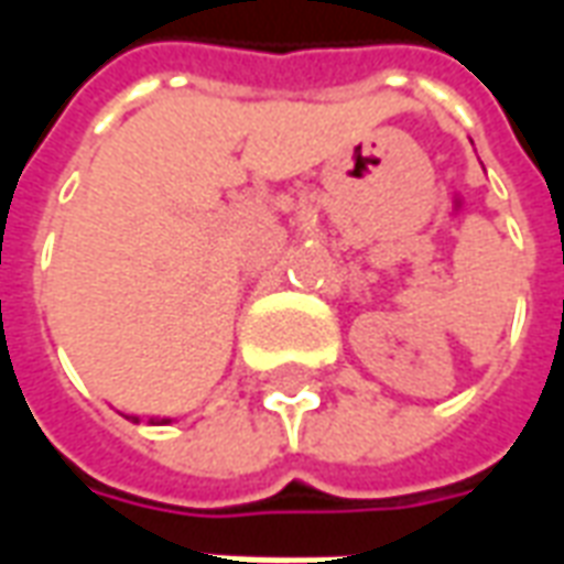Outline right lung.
<instances>
[{
	"label": "right lung",
	"mask_w": 564,
	"mask_h": 564,
	"mask_svg": "<svg viewBox=\"0 0 564 564\" xmlns=\"http://www.w3.org/2000/svg\"><path fill=\"white\" fill-rule=\"evenodd\" d=\"M162 423H169V420H162Z\"/></svg>",
	"instance_id": "right-lung-1"
}]
</instances>
